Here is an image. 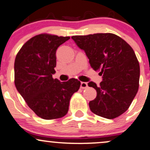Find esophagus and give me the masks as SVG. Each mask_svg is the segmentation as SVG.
Masks as SVG:
<instances>
[{"label": "esophagus", "instance_id": "34e87169", "mask_svg": "<svg viewBox=\"0 0 150 150\" xmlns=\"http://www.w3.org/2000/svg\"><path fill=\"white\" fill-rule=\"evenodd\" d=\"M87 82H84V81H81V84H80V87H81V89H85L87 87Z\"/></svg>", "mask_w": 150, "mask_h": 150}]
</instances>
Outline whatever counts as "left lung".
<instances>
[{
  "label": "left lung",
  "instance_id": "8db88e82",
  "mask_svg": "<svg viewBox=\"0 0 150 150\" xmlns=\"http://www.w3.org/2000/svg\"><path fill=\"white\" fill-rule=\"evenodd\" d=\"M84 50L90 66L100 71L103 81L98 87L88 86L97 92L89 103L92 112L107 119H114L128 109L139 90L140 67L134 51L122 38L113 33H95L71 37Z\"/></svg>",
  "mask_w": 150,
  "mask_h": 150
}]
</instances>
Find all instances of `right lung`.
Instances as JSON below:
<instances>
[{"mask_svg": "<svg viewBox=\"0 0 150 150\" xmlns=\"http://www.w3.org/2000/svg\"><path fill=\"white\" fill-rule=\"evenodd\" d=\"M70 38L43 33L28 40L14 61V84L28 106L44 120L63 117L68 113L72 95L80 81L53 79L55 73L56 50Z\"/></svg>", "mask_w": 150, "mask_h": 150, "instance_id": "1", "label": "right lung"}]
</instances>
